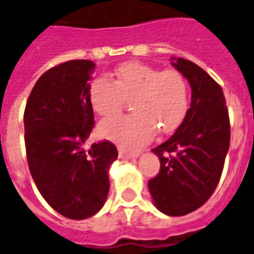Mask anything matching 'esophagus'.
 Masks as SVG:
<instances>
[{"mask_svg":"<svg viewBox=\"0 0 254 254\" xmlns=\"http://www.w3.org/2000/svg\"><path fill=\"white\" fill-rule=\"evenodd\" d=\"M137 153H129L127 150H123V149H119V158L121 159H129V158H137Z\"/></svg>","mask_w":254,"mask_h":254,"instance_id":"esophagus-1","label":"esophagus"}]
</instances>
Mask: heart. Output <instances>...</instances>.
Instances as JSON below:
<instances>
[{
  "instance_id": "1",
  "label": "heart",
  "mask_w": 254,
  "mask_h": 254,
  "mask_svg": "<svg viewBox=\"0 0 254 254\" xmlns=\"http://www.w3.org/2000/svg\"><path fill=\"white\" fill-rule=\"evenodd\" d=\"M92 109L99 116H112L122 109L126 99L135 113L116 116L100 123L103 137L123 149L136 150L160 133H171L184 122L189 110V86L176 69L159 70L141 63H125L114 78L95 79L88 91Z\"/></svg>"
}]
</instances>
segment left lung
<instances>
[{"mask_svg": "<svg viewBox=\"0 0 254 254\" xmlns=\"http://www.w3.org/2000/svg\"><path fill=\"white\" fill-rule=\"evenodd\" d=\"M172 60L189 81L191 104L176 132L153 149L160 170L148 186L160 212L185 216L204 204L217 188L230 146V119L220 84L190 60Z\"/></svg>", "mask_w": 254, "mask_h": 254, "instance_id": "8db88e82", "label": "left lung"}]
</instances>
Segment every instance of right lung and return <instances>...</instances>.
I'll list each match as a JSON object with an SVG mask.
<instances>
[{"instance_id":"1","label":"right lung","mask_w":254,"mask_h":254,"mask_svg":"<svg viewBox=\"0 0 254 254\" xmlns=\"http://www.w3.org/2000/svg\"><path fill=\"white\" fill-rule=\"evenodd\" d=\"M90 60H70L43 73L24 110L28 166L37 189L58 213L84 220L103 208L108 171L118 157L108 140L84 145L94 128Z\"/></svg>"}]
</instances>
